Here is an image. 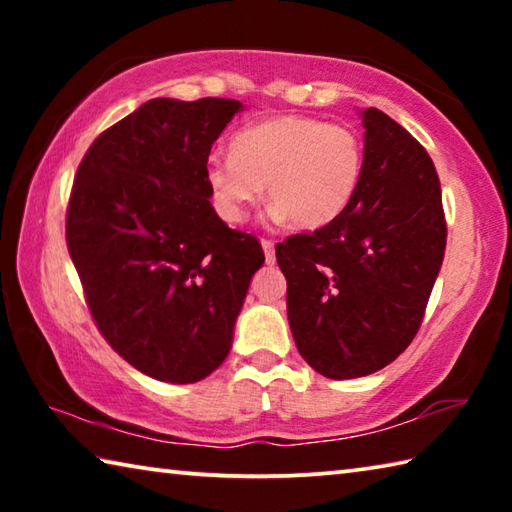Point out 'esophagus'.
I'll return each mask as SVG.
<instances>
[{
	"label": "esophagus",
	"mask_w": 512,
	"mask_h": 512,
	"mask_svg": "<svg viewBox=\"0 0 512 512\" xmlns=\"http://www.w3.org/2000/svg\"><path fill=\"white\" fill-rule=\"evenodd\" d=\"M262 248L266 255V264H275V244L271 239H262Z\"/></svg>",
	"instance_id": "esophagus-1"
}]
</instances>
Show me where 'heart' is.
I'll return each mask as SVG.
<instances>
[{
    "label": "heart",
    "mask_w": 512,
    "mask_h": 512,
    "mask_svg": "<svg viewBox=\"0 0 512 512\" xmlns=\"http://www.w3.org/2000/svg\"><path fill=\"white\" fill-rule=\"evenodd\" d=\"M363 173V142L343 124L282 115L246 126L232 151H212L205 183L225 223H241L264 194L275 214L300 230H320L352 205Z\"/></svg>",
    "instance_id": "heart-1"
}]
</instances>
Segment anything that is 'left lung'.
<instances>
[{
    "instance_id": "obj_1",
    "label": "left lung",
    "mask_w": 512,
    "mask_h": 512,
    "mask_svg": "<svg viewBox=\"0 0 512 512\" xmlns=\"http://www.w3.org/2000/svg\"><path fill=\"white\" fill-rule=\"evenodd\" d=\"M363 128L352 205L275 246L293 341L329 379L372 375L409 348L447 244L440 180L424 146L377 108L363 110Z\"/></svg>"
}]
</instances>
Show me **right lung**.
<instances>
[{
	"mask_svg": "<svg viewBox=\"0 0 512 512\" xmlns=\"http://www.w3.org/2000/svg\"><path fill=\"white\" fill-rule=\"evenodd\" d=\"M241 110L232 99H151L83 155L65 237L103 339L153 379L194 384L221 366L257 237L210 203L205 160Z\"/></svg>",
	"mask_w": 512,
	"mask_h": 512,
	"instance_id": "1",
	"label": "right lung"
}]
</instances>
